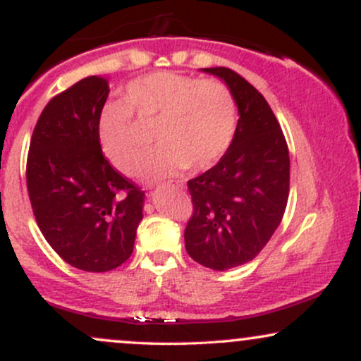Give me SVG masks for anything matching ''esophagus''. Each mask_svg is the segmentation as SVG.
Instances as JSON below:
<instances>
[{
    "instance_id": "1",
    "label": "esophagus",
    "mask_w": 361,
    "mask_h": 361,
    "mask_svg": "<svg viewBox=\"0 0 361 361\" xmlns=\"http://www.w3.org/2000/svg\"><path fill=\"white\" fill-rule=\"evenodd\" d=\"M173 188H176V190H183V188H185V185H183V183H176V185H173Z\"/></svg>"
}]
</instances>
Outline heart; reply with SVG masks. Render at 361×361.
Instances as JSON below:
<instances>
[{
	"label": "heart",
	"instance_id": "b5f03b06",
	"mask_svg": "<svg viewBox=\"0 0 361 361\" xmlns=\"http://www.w3.org/2000/svg\"><path fill=\"white\" fill-rule=\"evenodd\" d=\"M132 111L139 120L157 118L159 146L142 164L147 180L175 176L183 168H212L231 147L238 127V106L224 82L169 71L139 78L128 82L126 103L106 105L98 120L103 151L126 175L137 171L146 151Z\"/></svg>",
	"mask_w": 361,
	"mask_h": 361
}]
</instances>
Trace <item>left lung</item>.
Masks as SVG:
<instances>
[{
    "mask_svg": "<svg viewBox=\"0 0 361 361\" xmlns=\"http://www.w3.org/2000/svg\"><path fill=\"white\" fill-rule=\"evenodd\" d=\"M226 82L238 105L231 147L204 175L188 181L193 215L185 229L188 255L226 271L255 259L283 217L288 200L287 140L268 102L229 68H205Z\"/></svg>",
    "mask_w": 361,
    "mask_h": 361,
    "instance_id": "1",
    "label": "left lung"
}]
</instances>
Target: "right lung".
<instances>
[{
    "mask_svg": "<svg viewBox=\"0 0 361 361\" xmlns=\"http://www.w3.org/2000/svg\"><path fill=\"white\" fill-rule=\"evenodd\" d=\"M109 81L88 76L54 97L34 128L27 188L52 250L82 271H110L130 258L144 192L105 159L98 120Z\"/></svg>",
    "mask_w": 361,
    "mask_h": 361,
    "instance_id": "1",
    "label": "right lung"
}]
</instances>
